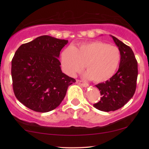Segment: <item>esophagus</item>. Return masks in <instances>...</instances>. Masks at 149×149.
Here are the masks:
<instances>
[{
  "mask_svg": "<svg viewBox=\"0 0 149 149\" xmlns=\"http://www.w3.org/2000/svg\"><path fill=\"white\" fill-rule=\"evenodd\" d=\"M76 84H79L80 85H81V86L84 87H88V84H87V83L84 82V81H81V80H79V79H77L76 80Z\"/></svg>",
  "mask_w": 149,
  "mask_h": 149,
  "instance_id": "esophagus-1",
  "label": "esophagus"
}]
</instances>
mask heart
Wrapping results in <instances>:
<instances>
[{
  "label": "heart",
  "instance_id": "b5f03b06",
  "mask_svg": "<svg viewBox=\"0 0 149 149\" xmlns=\"http://www.w3.org/2000/svg\"><path fill=\"white\" fill-rule=\"evenodd\" d=\"M120 59V49L102 41L83 42L67 48L61 54L62 66L68 75L75 76L85 65L87 77L96 83L110 79L116 71Z\"/></svg>",
  "mask_w": 149,
  "mask_h": 149
}]
</instances>
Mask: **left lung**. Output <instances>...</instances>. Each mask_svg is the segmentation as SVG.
<instances>
[{
  "instance_id": "left-lung-1",
  "label": "left lung",
  "mask_w": 149,
  "mask_h": 149,
  "mask_svg": "<svg viewBox=\"0 0 149 149\" xmlns=\"http://www.w3.org/2000/svg\"><path fill=\"white\" fill-rule=\"evenodd\" d=\"M110 36L120 50L121 59L118 72L109 80L96 85L101 99L93 107L104 112L119 109L132 99L138 75L137 61L132 49L116 37Z\"/></svg>"
}]
</instances>
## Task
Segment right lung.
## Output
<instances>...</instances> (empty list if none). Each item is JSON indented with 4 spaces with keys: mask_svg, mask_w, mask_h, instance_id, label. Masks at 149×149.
Listing matches in <instances>:
<instances>
[{
    "mask_svg": "<svg viewBox=\"0 0 149 149\" xmlns=\"http://www.w3.org/2000/svg\"><path fill=\"white\" fill-rule=\"evenodd\" d=\"M68 40L42 35L22 45L12 60L14 95L29 109L47 112L58 107L75 79L62 73L58 58Z\"/></svg>",
    "mask_w": 149,
    "mask_h": 149,
    "instance_id": "right-lung-1",
    "label": "right lung"
}]
</instances>
